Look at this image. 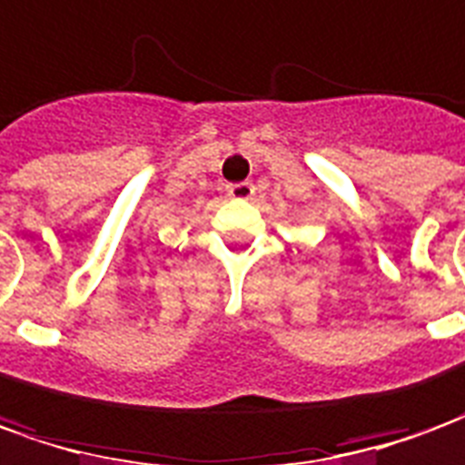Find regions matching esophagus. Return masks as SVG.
I'll return each mask as SVG.
<instances>
[{"label":"esophagus","mask_w":465,"mask_h":465,"mask_svg":"<svg viewBox=\"0 0 465 465\" xmlns=\"http://www.w3.org/2000/svg\"><path fill=\"white\" fill-rule=\"evenodd\" d=\"M226 193H229L232 199H242V202H246V199H252L253 193H256V186H253L252 182H239L232 183V186L226 189Z\"/></svg>","instance_id":"34e87169"}]
</instances>
